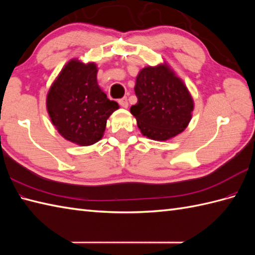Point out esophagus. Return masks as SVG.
I'll list each match as a JSON object with an SVG mask.
<instances>
[{
	"label": "esophagus",
	"mask_w": 255,
	"mask_h": 255,
	"mask_svg": "<svg viewBox=\"0 0 255 255\" xmlns=\"http://www.w3.org/2000/svg\"><path fill=\"white\" fill-rule=\"evenodd\" d=\"M118 103L119 105H121L122 107L124 108H127L128 107V101H127V97H123V99L118 100Z\"/></svg>",
	"instance_id": "34e87169"
}]
</instances>
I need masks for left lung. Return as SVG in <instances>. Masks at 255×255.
<instances>
[{"label":"left lung","mask_w":255,"mask_h":255,"mask_svg":"<svg viewBox=\"0 0 255 255\" xmlns=\"http://www.w3.org/2000/svg\"><path fill=\"white\" fill-rule=\"evenodd\" d=\"M138 97L130 113L143 136L165 141L184 131L192 119L194 101L186 85L166 63L145 67L137 75Z\"/></svg>","instance_id":"8db88e82"}]
</instances>
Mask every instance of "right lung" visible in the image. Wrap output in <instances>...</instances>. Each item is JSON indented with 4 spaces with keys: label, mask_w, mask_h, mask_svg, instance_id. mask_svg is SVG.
Masks as SVG:
<instances>
[{
    "label": "right lung",
    "mask_w": 255,
    "mask_h": 255,
    "mask_svg": "<svg viewBox=\"0 0 255 255\" xmlns=\"http://www.w3.org/2000/svg\"><path fill=\"white\" fill-rule=\"evenodd\" d=\"M94 62L72 59L63 67L47 94L51 123L68 141L91 145L102 139L107 119L118 110L97 84Z\"/></svg>",
    "instance_id": "add662e5"
}]
</instances>
